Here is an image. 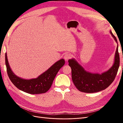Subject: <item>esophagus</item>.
<instances>
[{
  "mask_svg": "<svg viewBox=\"0 0 123 123\" xmlns=\"http://www.w3.org/2000/svg\"><path fill=\"white\" fill-rule=\"evenodd\" d=\"M71 55H70V54H66L64 55V58L65 60L66 61H68L69 60V59L71 58Z\"/></svg>",
  "mask_w": 123,
  "mask_h": 123,
  "instance_id": "34e87169",
  "label": "esophagus"
}]
</instances>
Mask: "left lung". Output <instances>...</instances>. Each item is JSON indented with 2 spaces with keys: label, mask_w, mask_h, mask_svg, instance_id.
Returning <instances> with one entry per match:
<instances>
[{
  "label": "left lung",
  "mask_w": 123,
  "mask_h": 123,
  "mask_svg": "<svg viewBox=\"0 0 123 123\" xmlns=\"http://www.w3.org/2000/svg\"><path fill=\"white\" fill-rule=\"evenodd\" d=\"M111 35L117 44L112 66L107 71L101 74L87 71L75 59L68 61L72 71V79L75 86L80 91L85 93H94L106 89L112 83L117 75L120 66V56L118 52L117 39L110 31Z\"/></svg>",
  "instance_id": "8db88e82"
}]
</instances>
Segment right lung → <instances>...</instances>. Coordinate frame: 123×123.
Wrapping results in <instances>:
<instances>
[{"mask_svg":"<svg viewBox=\"0 0 123 123\" xmlns=\"http://www.w3.org/2000/svg\"><path fill=\"white\" fill-rule=\"evenodd\" d=\"M5 59L7 73L11 81L19 90L32 94L43 93L49 90L58 71L65 63L64 59H61L37 78L27 80L17 76L12 71L9 64L6 53Z\"/></svg>","mask_w":123,"mask_h":123,"instance_id":"obj_1","label":"right lung"}]
</instances>
